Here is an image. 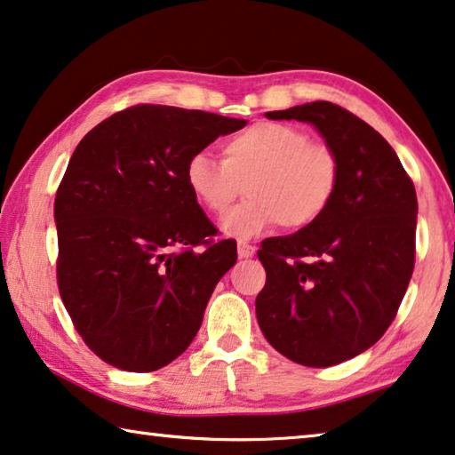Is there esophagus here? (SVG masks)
I'll return each mask as SVG.
<instances>
[{
    "label": "esophagus",
    "instance_id": "esophagus-1",
    "mask_svg": "<svg viewBox=\"0 0 455 455\" xmlns=\"http://www.w3.org/2000/svg\"><path fill=\"white\" fill-rule=\"evenodd\" d=\"M255 247L253 244H249V243H243V241H239V244H236V253H239V259H251L255 255Z\"/></svg>",
    "mask_w": 455,
    "mask_h": 455
}]
</instances>
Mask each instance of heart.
<instances>
[{
	"instance_id": "1",
	"label": "heart",
	"mask_w": 455,
	"mask_h": 455,
	"mask_svg": "<svg viewBox=\"0 0 455 455\" xmlns=\"http://www.w3.org/2000/svg\"><path fill=\"white\" fill-rule=\"evenodd\" d=\"M334 148L309 141L287 124H255L222 143V162L206 151L192 154L184 180L208 212L222 216L243 196L249 200L222 220V233L251 239L277 227L299 230L328 211L340 186Z\"/></svg>"
}]
</instances>
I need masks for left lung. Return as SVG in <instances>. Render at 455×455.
<instances>
[{"label":"left lung","instance_id":"obj_1","mask_svg":"<svg viewBox=\"0 0 455 455\" xmlns=\"http://www.w3.org/2000/svg\"><path fill=\"white\" fill-rule=\"evenodd\" d=\"M314 125L340 160V186L314 225L267 239L255 312L263 336L293 363L323 369L385 334L415 265L417 194L395 149L328 100L265 113Z\"/></svg>","mask_w":455,"mask_h":455}]
</instances>
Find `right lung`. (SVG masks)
<instances>
[{"instance_id":"add662e5","label":"right lung","mask_w":455,"mask_h":455,"mask_svg":"<svg viewBox=\"0 0 455 455\" xmlns=\"http://www.w3.org/2000/svg\"><path fill=\"white\" fill-rule=\"evenodd\" d=\"M244 119L137 105L86 133L54 200L59 290L86 346L107 364L151 372L200 330L236 263L184 180L192 154Z\"/></svg>"}]
</instances>
